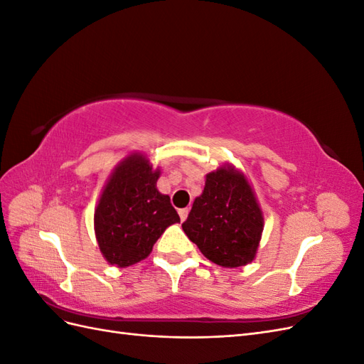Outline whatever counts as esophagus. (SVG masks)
Listing matches in <instances>:
<instances>
[{"label": "esophagus", "instance_id": "1", "mask_svg": "<svg viewBox=\"0 0 364 364\" xmlns=\"http://www.w3.org/2000/svg\"><path fill=\"white\" fill-rule=\"evenodd\" d=\"M179 217H181V220L183 222V220L188 217V208H182V209H179Z\"/></svg>", "mask_w": 364, "mask_h": 364}]
</instances>
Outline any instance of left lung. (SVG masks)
Instances as JSON below:
<instances>
[{"mask_svg": "<svg viewBox=\"0 0 364 364\" xmlns=\"http://www.w3.org/2000/svg\"><path fill=\"white\" fill-rule=\"evenodd\" d=\"M262 226L255 194L234 167L206 174L203 193L182 223L203 255L222 267L246 266L255 258Z\"/></svg>", "mask_w": 364, "mask_h": 364, "instance_id": "1", "label": "left lung"}]
</instances>
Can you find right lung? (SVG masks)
Here are the masks:
<instances>
[{
  "mask_svg": "<svg viewBox=\"0 0 364 364\" xmlns=\"http://www.w3.org/2000/svg\"><path fill=\"white\" fill-rule=\"evenodd\" d=\"M158 170L135 153L121 162L98 200L94 226L103 257L127 267L150 255L164 230L181 218L170 197L156 190Z\"/></svg>",
  "mask_w": 364,
  "mask_h": 364,
  "instance_id": "1",
  "label": "right lung"
}]
</instances>
